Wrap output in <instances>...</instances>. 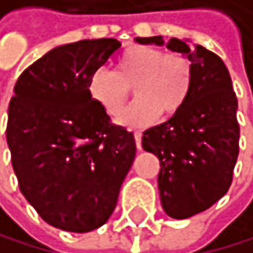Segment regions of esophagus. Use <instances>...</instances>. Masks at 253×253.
Returning <instances> with one entry per match:
<instances>
[{"mask_svg": "<svg viewBox=\"0 0 253 253\" xmlns=\"http://www.w3.org/2000/svg\"><path fill=\"white\" fill-rule=\"evenodd\" d=\"M134 139H136V147H137V150H141V148H142V133L136 131V133H134Z\"/></svg>", "mask_w": 253, "mask_h": 253, "instance_id": "34e87169", "label": "esophagus"}]
</instances>
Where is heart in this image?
Masks as SVG:
<instances>
[{"instance_id": "1", "label": "heart", "mask_w": 253, "mask_h": 253, "mask_svg": "<svg viewBox=\"0 0 253 253\" xmlns=\"http://www.w3.org/2000/svg\"><path fill=\"white\" fill-rule=\"evenodd\" d=\"M192 67L186 56L164 53L160 48L131 45L120 54L116 72L95 70L89 78L90 98L109 117L124 111L133 87L136 101L119 119L126 126H145L158 116L178 114L188 101Z\"/></svg>"}]
</instances>
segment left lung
<instances>
[{"mask_svg": "<svg viewBox=\"0 0 253 253\" xmlns=\"http://www.w3.org/2000/svg\"><path fill=\"white\" fill-rule=\"evenodd\" d=\"M136 42L164 45L161 36ZM166 46L191 62V93L178 114L145 129L142 147L160 160L158 189L166 214L188 219L214 205L232 184L240 153L238 98L217 54L180 39Z\"/></svg>", "mask_w": 253, "mask_h": 253, "instance_id": "left-lung-1", "label": "left lung"}]
</instances>
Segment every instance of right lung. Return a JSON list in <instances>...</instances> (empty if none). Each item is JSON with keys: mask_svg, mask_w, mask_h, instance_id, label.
<instances>
[{"mask_svg": "<svg viewBox=\"0 0 253 253\" xmlns=\"http://www.w3.org/2000/svg\"><path fill=\"white\" fill-rule=\"evenodd\" d=\"M120 48L116 39L57 46L20 75L6 139L21 194L45 222L73 233L112 214L136 156L131 131L89 95L90 75Z\"/></svg>", "mask_w": 253, "mask_h": 253, "instance_id": "right-lung-1", "label": "right lung"}]
</instances>
